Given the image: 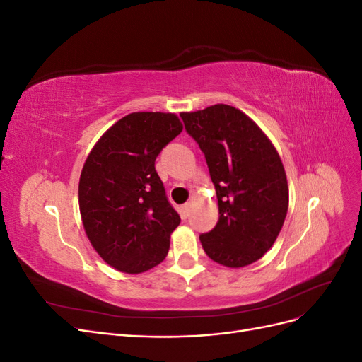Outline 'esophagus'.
<instances>
[{
	"label": "esophagus",
	"instance_id": "1",
	"mask_svg": "<svg viewBox=\"0 0 362 362\" xmlns=\"http://www.w3.org/2000/svg\"><path fill=\"white\" fill-rule=\"evenodd\" d=\"M189 214H190V204H184L181 206V216H182V218H187Z\"/></svg>",
	"mask_w": 362,
	"mask_h": 362
}]
</instances>
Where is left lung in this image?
<instances>
[{"instance_id":"obj_1","label":"left lung","mask_w":362,"mask_h":362,"mask_svg":"<svg viewBox=\"0 0 362 362\" xmlns=\"http://www.w3.org/2000/svg\"><path fill=\"white\" fill-rule=\"evenodd\" d=\"M180 116L205 154L217 194V225L199 235L205 254L225 267L249 266L273 246L287 216L288 184L278 151L233 105Z\"/></svg>"}]
</instances>
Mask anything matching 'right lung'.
Instances as JSON below:
<instances>
[{"instance_id": "obj_1", "label": "right lung", "mask_w": 362, "mask_h": 362, "mask_svg": "<svg viewBox=\"0 0 362 362\" xmlns=\"http://www.w3.org/2000/svg\"><path fill=\"white\" fill-rule=\"evenodd\" d=\"M182 131L175 113L136 112L96 141L81 170L78 204L87 238L108 266L137 275L166 258L181 222L156 158Z\"/></svg>"}]
</instances>
